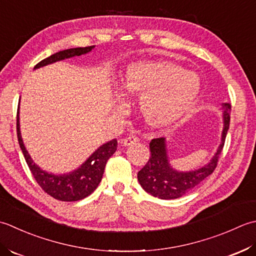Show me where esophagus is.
Returning <instances> with one entry per match:
<instances>
[{
  "instance_id": "34e87169",
  "label": "esophagus",
  "mask_w": 256,
  "mask_h": 256,
  "mask_svg": "<svg viewBox=\"0 0 256 256\" xmlns=\"http://www.w3.org/2000/svg\"><path fill=\"white\" fill-rule=\"evenodd\" d=\"M136 142H138V138L136 136H129V137L122 139V144L124 147H129V146H132Z\"/></svg>"
}]
</instances>
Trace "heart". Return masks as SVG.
<instances>
[{
    "mask_svg": "<svg viewBox=\"0 0 256 256\" xmlns=\"http://www.w3.org/2000/svg\"><path fill=\"white\" fill-rule=\"evenodd\" d=\"M126 96H139L138 109L150 127L168 128L184 118L201 92L194 72L166 60L129 62L119 78Z\"/></svg>",
    "mask_w": 256,
    "mask_h": 256,
    "instance_id": "heart-1",
    "label": "heart"
}]
</instances>
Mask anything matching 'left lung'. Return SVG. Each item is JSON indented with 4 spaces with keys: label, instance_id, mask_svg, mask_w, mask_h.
<instances>
[{
    "label": "left lung",
    "instance_id": "8db88e82",
    "mask_svg": "<svg viewBox=\"0 0 256 256\" xmlns=\"http://www.w3.org/2000/svg\"><path fill=\"white\" fill-rule=\"evenodd\" d=\"M221 106L223 122L221 142L211 160L200 168L190 171L176 170L170 164L166 138L151 140L149 144L151 157L138 172V181L146 192L162 200L178 199L194 190L214 171L230 126L231 105L223 102Z\"/></svg>",
    "mask_w": 256,
    "mask_h": 256
}]
</instances>
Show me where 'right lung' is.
Returning <instances> with one entry per match:
<instances>
[{
	"label": "right lung",
	"mask_w": 256,
	"mask_h": 256,
	"mask_svg": "<svg viewBox=\"0 0 256 256\" xmlns=\"http://www.w3.org/2000/svg\"><path fill=\"white\" fill-rule=\"evenodd\" d=\"M95 46H88V48H76L64 50L50 55L48 58L40 60L36 64L34 70L40 68V67L54 64L56 62L64 60L72 57L85 55L94 50ZM16 128H18V139L20 150L24 154L28 168L32 172L35 180L38 181L40 186L46 194L55 198L60 201H78L92 194L96 190L98 184H100L104 171L108 159L116 152L117 150V139H112L107 142L100 147H98L94 152L82 162L77 169L67 172V174H52L48 172L36 164L28 151L26 150L23 142L22 134H20V106L18 109L16 118Z\"/></svg>",
	"instance_id": "right-lung-1"
}]
</instances>
